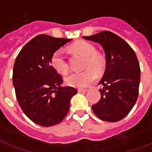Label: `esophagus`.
<instances>
[{"mask_svg":"<svg viewBox=\"0 0 152 152\" xmlns=\"http://www.w3.org/2000/svg\"><path fill=\"white\" fill-rule=\"evenodd\" d=\"M88 90H89L88 89H79L78 91L80 92V93H86Z\"/></svg>","mask_w":152,"mask_h":152,"instance_id":"esophagus-1","label":"esophagus"}]
</instances>
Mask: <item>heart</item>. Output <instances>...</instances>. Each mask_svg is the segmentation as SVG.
Listing matches in <instances>:
<instances>
[{"label":"heart","instance_id":"1","mask_svg":"<svg viewBox=\"0 0 152 152\" xmlns=\"http://www.w3.org/2000/svg\"><path fill=\"white\" fill-rule=\"evenodd\" d=\"M75 53H80L86 56L83 72H73L66 77L68 85L76 87H86L97 78V72L102 71L104 66V58L96 52L95 47L90 43L84 41H79L70 47ZM52 67L61 74H66L69 70V64L62 49H58L52 54L51 58Z\"/></svg>","mask_w":152,"mask_h":152}]
</instances>
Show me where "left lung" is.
<instances>
[{"label":"left lung","instance_id":"1","mask_svg":"<svg viewBox=\"0 0 152 152\" xmlns=\"http://www.w3.org/2000/svg\"><path fill=\"white\" fill-rule=\"evenodd\" d=\"M83 39L100 43L105 52L101 98L92 109L100 120L119 121L130 113L138 96L141 70L137 56L123 39L108 31Z\"/></svg>","mask_w":152,"mask_h":152}]
</instances>
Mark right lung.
I'll use <instances>...</instances> for the list:
<instances>
[{
	"label": "right lung",
	"instance_id": "obj_1",
	"mask_svg": "<svg viewBox=\"0 0 152 152\" xmlns=\"http://www.w3.org/2000/svg\"><path fill=\"white\" fill-rule=\"evenodd\" d=\"M39 35L23 47L15 59L13 85L21 110L34 123L51 127L68 113L70 99L77 94L72 86H62V76L51 63L52 54L70 42Z\"/></svg>",
	"mask_w": 152,
	"mask_h": 152
}]
</instances>
